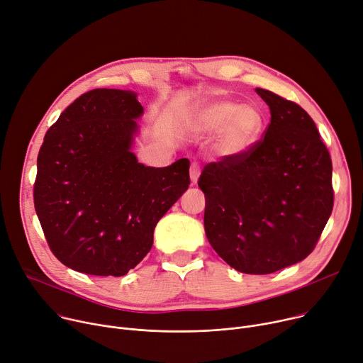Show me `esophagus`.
Masks as SVG:
<instances>
[{
    "mask_svg": "<svg viewBox=\"0 0 363 363\" xmlns=\"http://www.w3.org/2000/svg\"><path fill=\"white\" fill-rule=\"evenodd\" d=\"M201 175V168L200 164L196 162H192L191 163V168H189V177H191V184L195 185L196 182H199V178Z\"/></svg>",
    "mask_w": 363,
    "mask_h": 363,
    "instance_id": "esophagus-1",
    "label": "esophagus"
}]
</instances>
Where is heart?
<instances>
[{
	"label": "heart",
	"mask_w": 363,
	"mask_h": 363,
	"mask_svg": "<svg viewBox=\"0 0 363 363\" xmlns=\"http://www.w3.org/2000/svg\"><path fill=\"white\" fill-rule=\"evenodd\" d=\"M192 125L200 133H216L220 130L218 152L224 156H240L259 142L265 117L256 106H240L235 100L217 98L196 111Z\"/></svg>",
	"instance_id": "obj_1"
}]
</instances>
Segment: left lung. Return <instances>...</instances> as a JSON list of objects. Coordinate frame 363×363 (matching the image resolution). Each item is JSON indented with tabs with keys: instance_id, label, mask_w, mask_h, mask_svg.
Returning <instances> with one entry per match:
<instances>
[{
	"instance_id": "8db88e82",
	"label": "left lung",
	"mask_w": 363,
	"mask_h": 363,
	"mask_svg": "<svg viewBox=\"0 0 363 363\" xmlns=\"http://www.w3.org/2000/svg\"><path fill=\"white\" fill-rule=\"evenodd\" d=\"M271 123L255 147L208 163L199 186L204 228L230 267L267 275L306 259L333 210L332 159L298 104L256 88Z\"/></svg>"
}]
</instances>
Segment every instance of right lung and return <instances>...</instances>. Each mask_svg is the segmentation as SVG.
Here are the masks:
<instances>
[{
  "instance_id": "1",
  "label": "right lung",
  "mask_w": 363,
  "mask_h": 363,
  "mask_svg": "<svg viewBox=\"0 0 363 363\" xmlns=\"http://www.w3.org/2000/svg\"><path fill=\"white\" fill-rule=\"evenodd\" d=\"M142 114L136 92L96 88L48 130L33 196L48 245L65 267L125 275L149 253L157 221L188 189V159L152 168L131 152Z\"/></svg>"
}]
</instances>
